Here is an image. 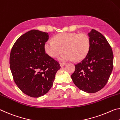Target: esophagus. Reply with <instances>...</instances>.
<instances>
[{
  "label": "esophagus",
  "mask_w": 120,
  "mask_h": 120,
  "mask_svg": "<svg viewBox=\"0 0 120 120\" xmlns=\"http://www.w3.org/2000/svg\"><path fill=\"white\" fill-rule=\"evenodd\" d=\"M65 64L64 63H60V67L61 68H62V67H63V66L65 65Z\"/></svg>",
  "instance_id": "esophagus-1"
}]
</instances>
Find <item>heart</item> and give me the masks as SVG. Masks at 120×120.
Instances as JSON below:
<instances>
[{
    "instance_id": "b5f03b06",
    "label": "heart",
    "mask_w": 120,
    "mask_h": 120,
    "mask_svg": "<svg viewBox=\"0 0 120 120\" xmlns=\"http://www.w3.org/2000/svg\"><path fill=\"white\" fill-rule=\"evenodd\" d=\"M90 40L84 33L64 32L55 37L54 40L48 39L45 44L47 54L52 57H56L59 54L66 51L58 57L60 61H76L83 60L89 52Z\"/></svg>"
}]
</instances>
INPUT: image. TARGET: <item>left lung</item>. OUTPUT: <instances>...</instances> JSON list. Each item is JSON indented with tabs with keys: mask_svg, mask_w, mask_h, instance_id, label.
<instances>
[{
	"mask_svg": "<svg viewBox=\"0 0 120 120\" xmlns=\"http://www.w3.org/2000/svg\"><path fill=\"white\" fill-rule=\"evenodd\" d=\"M90 48L87 56L75 65L71 75L74 84L82 91L94 93L105 87L113 68V53L106 39L94 29L88 33Z\"/></svg>",
	"mask_w": 120,
	"mask_h": 120,
	"instance_id": "obj_1",
	"label": "left lung"
}]
</instances>
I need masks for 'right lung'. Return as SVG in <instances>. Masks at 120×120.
Here are the masks:
<instances>
[{
	"mask_svg": "<svg viewBox=\"0 0 120 120\" xmlns=\"http://www.w3.org/2000/svg\"><path fill=\"white\" fill-rule=\"evenodd\" d=\"M48 33L32 30L22 35L11 51L9 64L14 81L23 93L40 97L53 85L60 66L46 54L45 44Z\"/></svg>",
	"mask_w": 120,
	"mask_h": 120,
	"instance_id": "add662e5",
	"label": "right lung"
}]
</instances>
